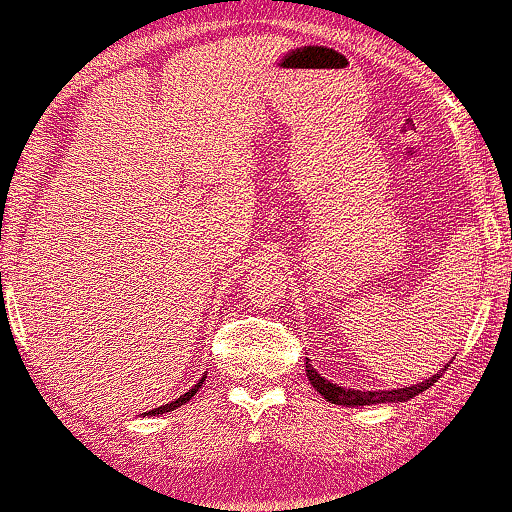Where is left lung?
<instances>
[{"instance_id":"obj_1","label":"left lung","mask_w":512,"mask_h":512,"mask_svg":"<svg viewBox=\"0 0 512 512\" xmlns=\"http://www.w3.org/2000/svg\"><path fill=\"white\" fill-rule=\"evenodd\" d=\"M312 359H307V378L309 383L316 392L321 394L323 399L331 401V404H338V406H349V409H354V406H371V404H399V401H409L416 397V394L425 392L430 385H435L439 380V375L446 371V364L442 371H437L432 378H425L423 383L418 385H409V387H397V390H354V387H342L338 383H331V380H326L323 375L316 371V368L309 364Z\"/></svg>"}]
</instances>
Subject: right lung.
Segmentation results:
<instances>
[{
    "instance_id": "add662e5",
    "label": "right lung",
    "mask_w": 512,
    "mask_h": 512,
    "mask_svg": "<svg viewBox=\"0 0 512 512\" xmlns=\"http://www.w3.org/2000/svg\"><path fill=\"white\" fill-rule=\"evenodd\" d=\"M205 378H208V373H205L203 378H200L198 383L193 385L189 392H184V394H181V397H177V399H174V401H170V404H165V406H158V409H153V411H148V413H141V416H163V413H167V411H174V409H179L181 404H186V401H189V399L193 397V394H196V392L200 390V387H203Z\"/></svg>"
}]
</instances>
